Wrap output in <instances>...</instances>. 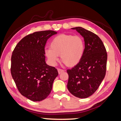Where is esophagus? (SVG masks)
Segmentation results:
<instances>
[{
  "instance_id": "esophagus-1",
  "label": "esophagus",
  "mask_w": 121,
  "mask_h": 121,
  "mask_svg": "<svg viewBox=\"0 0 121 121\" xmlns=\"http://www.w3.org/2000/svg\"><path fill=\"white\" fill-rule=\"evenodd\" d=\"M58 73L59 74H61V73H63V72H64V70L63 69H59V68H58Z\"/></svg>"
}]
</instances>
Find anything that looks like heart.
<instances>
[{
	"label": "heart",
	"instance_id": "heart-1",
	"mask_svg": "<svg viewBox=\"0 0 121 121\" xmlns=\"http://www.w3.org/2000/svg\"><path fill=\"white\" fill-rule=\"evenodd\" d=\"M84 51V42L79 35L61 34L53 38L51 48L45 49V55L52 65L61 60L67 66L73 67L77 64L82 57Z\"/></svg>",
	"mask_w": 121,
	"mask_h": 121
}]
</instances>
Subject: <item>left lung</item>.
Returning a JSON list of instances; mask_svg holds the SVG:
<instances>
[{
	"label": "left lung",
	"instance_id": "1",
	"mask_svg": "<svg viewBox=\"0 0 121 121\" xmlns=\"http://www.w3.org/2000/svg\"><path fill=\"white\" fill-rule=\"evenodd\" d=\"M83 37L84 51L79 62L67 70L69 78L67 88L75 97L86 98L93 95L104 79L107 54L99 37L83 28L74 27Z\"/></svg>",
	"mask_w": 121,
	"mask_h": 121
}]
</instances>
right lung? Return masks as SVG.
<instances>
[{"instance_id": "obj_1", "label": "right lung", "mask_w": 121, "mask_h": 121, "mask_svg": "<svg viewBox=\"0 0 121 121\" xmlns=\"http://www.w3.org/2000/svg\"><path fill=\"white\" fill-rule=\"evenodd\" d=\"M57 32H36L17 44L11 58V74L22 95L32 101H41L49 95L58 73L45 63L47 40Z\"/></svg>"}]
</instances>
